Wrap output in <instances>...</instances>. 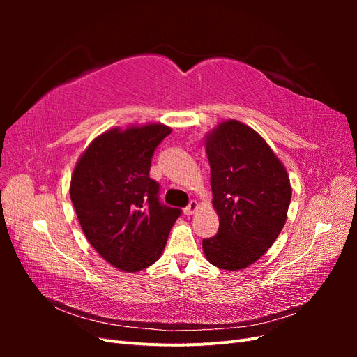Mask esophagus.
<instances>
[{"mask_svg":"<svg viewBox=\"0 0 357 357\" xmlns=\"http://www.w3.org/2000/svg\"><path fill=\"white\" fill-rule=\"evenodd\" d=\"M197 210H198V202L197 201H190L188 207L185 208V214L186 215H192Z\"/></svg>","mask_w":357,"mask_h":357,"instance_id":"obj_1","label":"esophagus"}]
</instances>
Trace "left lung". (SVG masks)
Listing matches in <instances>:
<instances>
[{
	"mask_svg": "<svg viewBox=\"0 0 357 357\" xmlns=\"http://www.w3.org/2000/svg\"><path fill=\"white\" fill-rule=\"evenodd\" d=\"M205 146L219 231L202 248L210 264L236 271L255 264L282 232L290 181L265 139L238 121L220 123Z\"/></svg>",
	"mask_w": 357,
	"mask_h": 357,
	"instance_id": "left-lung-1",
	"label": "left lung"
}]
</instances>
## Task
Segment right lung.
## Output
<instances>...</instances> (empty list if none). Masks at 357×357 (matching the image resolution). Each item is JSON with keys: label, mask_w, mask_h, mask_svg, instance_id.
Here are the masks:
<instances>
[{"label": "right lung", "mask_w": 357, "mask_h": 357, "mask_svg": "<svg viewBox=\"0 0 357 357\" xmlns=\"http://www.w3.org/2000/svg\"><path fill=\"white\" fill-rule=\"evenodd\" d=\"M169 134L164 125L112 129L74 168L70 195L86 238L122 271L155 264L181 214L160 201L159 183L149 177L155 150Z\"/></svg>", "instance_id": "1"}]
</instances>
